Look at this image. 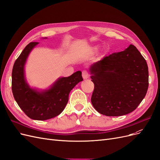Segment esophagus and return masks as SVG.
<instances>
[{
  "instance_id": "34e87169",
  "label": "esophagus",
  "mask_w": 160,
  "mask_h": 160,
  "mask_svg": "<svg viewBox=\"0 0 160 160\" xmlns=\"http://www.w3.org/2000/svg\"><path fill=\"white\" fill-rule=\"evenodd\" d=\"M82 77H83V78L84 79H88L89 77V72L87 71H82Z\"/></svg>"
}]
</instances>
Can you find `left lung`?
<instances>
[{"label": "left lung", "instance_id": "8db88e82", "mask_svg": "<svg viewBox=\"0 0 160 160\" xmlns=\"http://www.w3.org/2000/svg\"><path fill=\"white\" fill-rule=\"evenodd\" d=\"M89 71L94 83L91 103L101 114H128L138 108L146 95L147 62L133 45L95 62Z\"/></svg>", "mask_w": 160, "mask_h": 160}]
</instances>
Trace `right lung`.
Returning a JSON list of instances; mask_svg holds the SVG:
<instances>
[{
    "instance_id": "right-lung-1",
    "label": "right lung",
    "mask_w": 160,
    "mask_h": 160,
    "mask_svg": "<svg viewBox=\"0 0 160 160\" xmlns=\"http://www.w3.org/2000/svg\"><path fill=\"white\" fill-rule=\"evenodd\" d=\"M38 44V42L28 44L14 62L12 91L17 104L28 118L43 121L56 117L64 110L70 91L83 79L78 71L69 77H60L47 89L31 88L25 79V65L29 53Z\"/></svg>"
}]
</instances>
